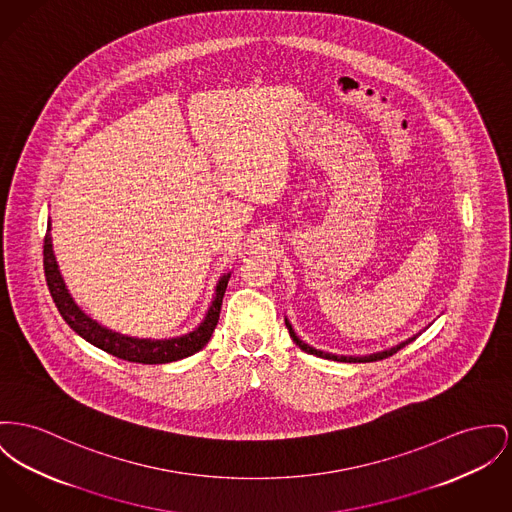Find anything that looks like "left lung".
Segmentation results:
<instances>
[{
  "mask_svg": "<svg viewBox=\"0 0 512 512\" xmlns=\"http://www.w3.org/2000/svg\"><path fill=\"white\" fill-rule=\"evenodd\" d=\"M285 326L289 328V334H291V338L293 341L305 351V353H310V355H316V357H322V359H332V361H340V363H373V361H380V359H386V357H390V355H394L396 351H400L402 347H406L409 341L415 340V338H409V340L402 341L400 345H396V347H390V349H384V351H378V353H373V355H363V357H347V355H332V353H324V351H318V349H314V347H310L308 343L305 341L299 340L297 338V334L293 332V328H291V324H289V320L285 318Z\"/></svg>",
  "mask_w": 512,
  "mask_h": 512,
  "instance_id": "left-lung-1",
  "label": "left lung"
}]
</instances>
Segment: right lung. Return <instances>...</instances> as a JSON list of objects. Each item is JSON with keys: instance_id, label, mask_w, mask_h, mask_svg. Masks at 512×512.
<instances>
[{"instance_id": "add662e5", "label": "right lung", "mask_w": 512, "mask_h": 512, "mask_svg": "<svg viewBox=\"0 0 512 512\" xmlns=\"http://www.w3.org/2000/svg\"><path fill=\"white\" fill-rule=\"evenodd\" d=\"M44 275L50 289V295L60 310L62 318L68 322L69 328L79 334L83 340L93 343L95 347L103 349L106 353L130 361V363H143V365H163L172 363L184 357H190L198 353L205 343L211 338L217 322L223 295L229 283L231 273L223 275L215 289V299L205 314V320L190 334L172 338V340H139V338H128L122 334H116L112 330H106L99 322L89 318L81 308L77 307L66 289V283L60 275L54 250H52V237H50V223L44 237Z\"/></svg>"}]
</instances>
